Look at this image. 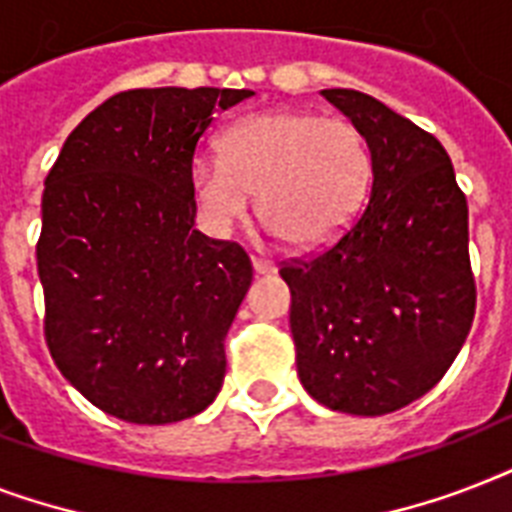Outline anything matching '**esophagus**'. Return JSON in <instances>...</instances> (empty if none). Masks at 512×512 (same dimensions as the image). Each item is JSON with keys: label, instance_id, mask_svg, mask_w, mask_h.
Returning a JSON list of instances; mask_svg holds the SVG:
<instances>
[{"label": "esophagus", "instance_id": "1", "mask_svg": "<svg viewBox=\"0 0 512 512\" xmlns=\"http://www.w3.org/2000/svg\"><path fill=\"white\" fill-rule=\"evenodd\" d=\"M252 268H255L257 276H271V273H276V265L271 260H263V257H252Z\"/></svg>", "mask_w": 512, "mask_h": 512}]
</instances>
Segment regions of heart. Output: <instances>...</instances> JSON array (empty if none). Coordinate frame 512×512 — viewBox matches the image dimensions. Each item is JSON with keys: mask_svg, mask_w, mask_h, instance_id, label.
<instances>
[{"mask_svg": "<svg viewBox=\"0 0 512 512\" xmlns=\"http://www.w3.org/2000/svg\"><path fill=\"white\" fill-rule=\"evenodd\" d=\"M369 148L345 119L297 108L244 116L220 138V159L191 164V193L201 223L223 236L239 225L257 193V212L284 244H332L364 207Z\"/></svg>", "mask_w": 512, "mask_h": 512, "instance_id": "heart-1", "label": "heart"}]
</instances>
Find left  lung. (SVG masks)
<instances>
[{"instance_id":"1","label":"left lung","mask_w":512,"mask_h":512,"mask_svg":"<svg viewBox=\"0 0 512 512\" xmlns=\"http://www.w3.org/2000/svg\"><path fill=\"white\" fill-rule=\"evenodd\" d=\"M321 95L364 135L372 188L332 247L281 265L297 374L332 412L380 417L425 396L468 337V201L430 132L364 92Z\"/></svg>"}]
</instances>
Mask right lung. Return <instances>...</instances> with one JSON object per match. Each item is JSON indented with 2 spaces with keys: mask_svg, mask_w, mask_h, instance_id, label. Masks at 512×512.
I'll use <instances>...</instances> for the list:
<instances>
[{
  "mask_svg": "<svg viewBox=\"0 0 512 512\" xmlns=\"http://www.w3.org/2000/svg\"><path fill=\"white\" fill-rule=\"evenodd\" d=\"M249 95L119 92L84 116L44 180L36 268L47 348L116 420H188L223 388V342L252 263L239 244L193 228L188 175L215 111Z\"/></svg>",
  "mask_w": 512,
  "mask_h": 512,
  "instance_id": "1",
  "label": "right lung"
}]
</instances>
